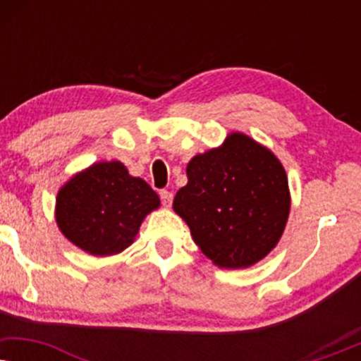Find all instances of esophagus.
<instances>
[{
    "mask_svg": "<svg viewBox=\"0 0 361 361\" xmlns=\"http://www.w3.org/2000/svg\"><path fill=\"white\" fill-rule=\"evenodd\" d=\"M159 197H161V200H162V205H166V207H171V204H172V192H169V190H161L159 192Z\"/></svg>",
    "mask_w": 361,
    "mask_h": 361,
    "instance_id": "34e87169",
    "label": "esophagus"
}]
</instances>
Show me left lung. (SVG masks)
Instances as JSON below:
<instances>
[{
    "label": "left lung",
    "instance_id": "8db88e82",
    "mask_svg": "<svg viewBox=\"0 0 361 361\" xmlns=\"http://www.w3.org/2000/svg\"><path fill=\"white\" fill-rule=\"evenodd\" d=\"M172 209L202 253L224 269L250 268L276 248L290 210L288 176L274 152L240 131L192 157Z\"/></svg>",
    "mask_w": 361,
    "mask_h": 361
}]
</instances>
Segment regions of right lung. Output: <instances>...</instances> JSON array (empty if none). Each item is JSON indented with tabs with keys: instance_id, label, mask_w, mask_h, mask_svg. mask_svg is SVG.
<instances>
[{
	"instance_id": "1",
	"label": "right lung",
	"mask_w": 361,
	"mask_h": 361,
	"mask_svg": "<svg viewBox=\"0 0 361 361\" xmlns=\"http://www.w3.org/2000/svg\"><path fill=\"white\" fill-rule=\"evenodd\" d=\"M161 207L159 195L120 161H100L77 172L57 192L61 233L93 256H113L136 240L146 215Z\"/></svg>"
}]
</instances>
